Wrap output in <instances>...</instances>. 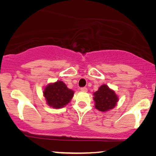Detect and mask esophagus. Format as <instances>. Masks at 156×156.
Wrapping results in <instances>:
<instances>
[{
    "label": "esophagus",
    "instance_id": "esophagus-1",
    "mask_svg": "<svg viewBox=\"0 0 156 156\" xmlns=\"http://www.w3.org/2000/svg\"><path fill=\"white\" fill-rule=\"evenodd\" d=\"M80 90L82 91H84V92H86V91H87V87H82V88L80 89Z\"/></svg>",
    "mask_w": 156,
    "mask_h": 156
}]
</instances>
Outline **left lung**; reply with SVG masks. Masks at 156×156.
I'll use <instances>...</instances> for the list:
<instances>
[{
	"label": "left lung",
	"instance_id": "obj_1",
	"mask_svg": "<svg viewBox=\"0 0 156 156\" xmlns=\"http://www.w3.org/2000/svg\"><path fill=\"white\" fill-rule=\"evenodd\" d=\"M94 107L100 112H108L116 106L119 97L113 89L106 84H103L93 94Z\"/></svg>",
	"mask_w": 156,
	"mask_h": 156
}]
</instances>
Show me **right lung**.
I'll return each instance as SVG.
<instances>
[{
    "mask_svg": "<svg viewBox=\"0 0 156 156\" xmlns=\"http://www.w3.org/2000/svg\"><path fill=\"white\" fill-rule=\"evenodd\" d=\"M74 94L73 90L68 88L62 81L59 80L50 83L43 90L47 104L54 108H61L69 104Z\"/></svg>",
    "mask_w": 156,
    "mask_h": 156,
    "instance_id": "1",
    "label": "right lung"
}]
</instances>
